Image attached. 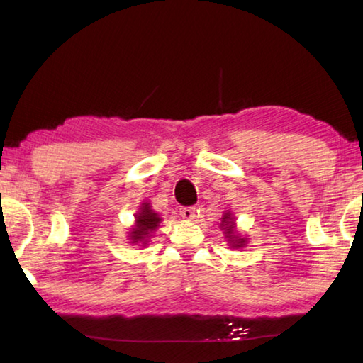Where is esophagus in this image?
<instances>
[{
  "label": "esophagus",
  "instance_id": "1",
  "mask_svg": "<svg viewBox=\"0 0 363 363\" xmlns=\"http://www.w3.org/2000/svg\"><path fill=\"white\" fill-rule=\"evenodd\" d=\"M181 217L186 220H194L195 218V207H182Z\"/></svg>",
  "mask_w": 363,
  "mask_h": 363
}]
</instances>
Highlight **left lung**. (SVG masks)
Listing matches in <instances>:
<instances>
[{
    "mask_svg": "<svg viewBox=\"0 0 363 363\" xmlns=\"http://www.w3.org/2000/svg\"><path fill=\"white\" fill-rule=\"evenodd\" d=\"M223 230H225V235L228 238V242L230 245V248H243L246 243V238H243L242 235H238L235 233V221L234 217L230 212H225L221 218V225Z\"/></svg>",
    "mask_w": 363,
    "mask_h": 363,
    "instance_id": "left-lung-1",
    "label": "left lung"
}]
</instances>
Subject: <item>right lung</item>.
<instances>
[{"instance_id": "1", "label": "right lung", "mask_w": 363, "mask_h": 363, "mask_svg": "<svg viewBox=\"0 0 363 363\" xmlns=\"http://www.w3.org/2000/svg\"><path fill=\"white\" fill-rule=\"evenodd\" d=\"M160 220L162 218L159 215L151 209L150 203H142L140 211L135 213V226L129 233L130 243L146 245L150 234H152L159 228Z\"/></svg>"}]
</instances>
